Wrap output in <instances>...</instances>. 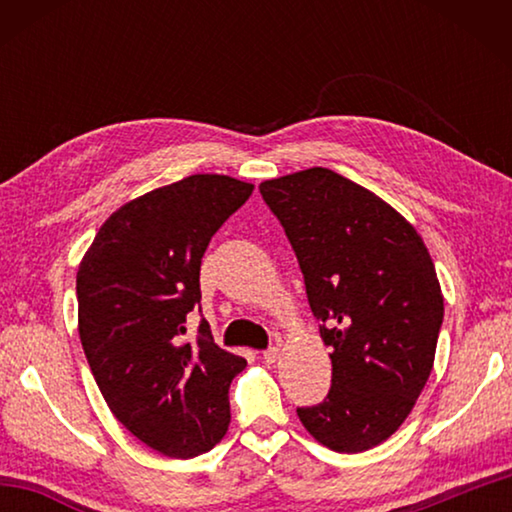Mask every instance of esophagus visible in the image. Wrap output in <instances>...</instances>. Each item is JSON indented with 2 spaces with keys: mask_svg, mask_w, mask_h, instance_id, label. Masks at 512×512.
<instances>
[{
  "mask_svg": "<svg viewBox=\"0 0 512 512\" xmlns=\"http://www.w3.org/2000/svg\"><path fill=\"white\" fill-rule=\"evenodd\" d=\"M262 357H264L266 363H275L277 357H280V348H275V345H271V348H266V350L262 352Z\"/></svg>",
  "mask_w": 512,
  "mask_h": 512,
  "instance_id": "34e87169",
  "label": "esophagus"
}]
</instances>
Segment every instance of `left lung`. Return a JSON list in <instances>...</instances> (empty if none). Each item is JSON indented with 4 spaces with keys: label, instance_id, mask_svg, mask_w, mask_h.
<instances>
[{
    "label": "left lung",
    "instance_id": "left-lung-1",
    "mask_svg": "<svg viewBox=\"0 0 512 512\" xmlns=\"http://www.w3.org/2000/svg\"><path fill=\"white\" fill-rule=\"evenodd\" d=\"M298 257L332 354V388L298 418L341 454L397 431L436 357L443 293L413 225L368 189L314 167L259 185Z\"/></svg>",
    "mask_w": 512,
    "mask_h": 512
}]
</instances>
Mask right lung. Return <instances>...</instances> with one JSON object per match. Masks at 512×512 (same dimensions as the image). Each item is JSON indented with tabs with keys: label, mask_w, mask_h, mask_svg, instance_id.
<instances>
[{
	"label": "right lung",
	"mask_w": 512,
	"mask_h": 512,
	"mask_svg": "<svg viewBox=\"0 0 512 512\" xmlns=\"http://www.w3.org/2000/svg\"><path fill=\"white\" fill-rule=\"evenodd\" d=\"M253 185L196 173L153 189L101 225L76 275L83 352L110 411L155 452L194 458L230 424V381L246 359L221 350L201 318V259Z\"/></svg>",
	"instance_id": "add662e5"
}]
</instances>
